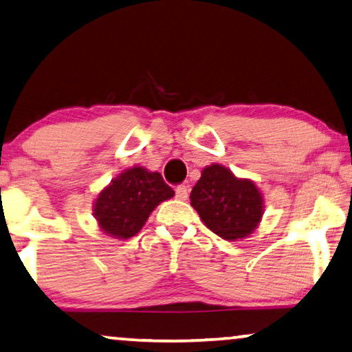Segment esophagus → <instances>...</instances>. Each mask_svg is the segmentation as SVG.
Masks as SVG:
<instances>
[{
  "label": "esophagus",
  "instance_id": "1",
  "mask_svg": "<svg viewBox=\"0 0 352 352\" xmlns=\"http://www.w3.org/2000/svg\"><path fill=\"white\" fill-rule=\"evenodd\" d=\"M187 197H189V189H187V186H177L176 187V199L186 200Z\"/></svg>",
  "mask_w": 352,
  "mask_h": 352
}]
</instances>
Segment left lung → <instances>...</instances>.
Listing matches in <instances>:
<instances>
[{
	"instance_id": "left-lung-1",
	"label": "left lung",
	"mask_w": 352,
	"mask_h": 352,
	"mask_svg": "<svg viewBox=\"0 0 352 352\" xmlns=\"http://www.w3.org/2000/svg\"><path fill=\"white\" fill-rule=\"evenodd\" d=\"M190 205L210 231L226 241L252 234L263 217V195L254 181L232 175L226 166H205L190 192Z\"/></svg>"
}]
</instances>
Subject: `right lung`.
Instances as JSON below:
<instances>
[{
    "instance_id": "add662e5",
    "label": "right lung",
    "mask_w": 352,
    "mask_h": 352,
    "mask_svg": "<svg viewBox=\"0 0 352 352\" xmlns=\"http://www.w3.org/2000/svg\"><path fill=\"white\" fill-rule=\"evenodd\" d=\"M175 190L160 173L132 166L104 187L94 204V217L104 234L124 241L142 230L155 207Z\"/></svg>"
}]
</instances>
